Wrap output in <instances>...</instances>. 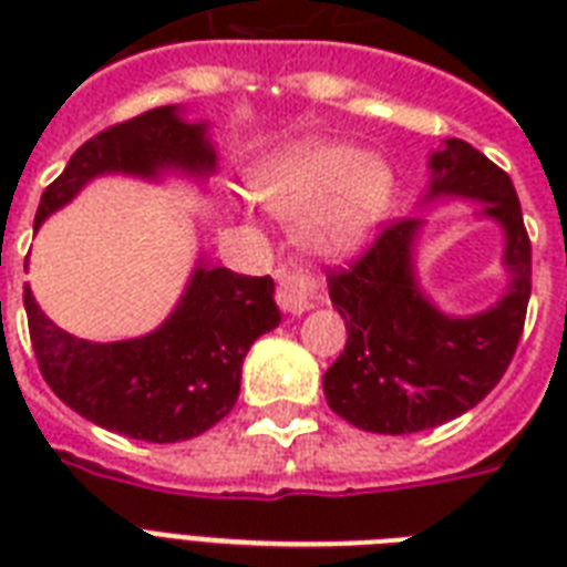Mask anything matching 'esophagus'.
Wrapping results in <instances>:
<instances>
[{"label": "esophagus", "mask_w": 567, "mask_h": 567, "mask_svg": "<svg viewBox=\"0 0 567 567\" xmlns=\"http://www.w3.org/2000/svg\"><path fill=\"white\" fill-rule=\"evenodd\" d=\"M276 302L291 315L315 309L320 302V279L311 276L309 270H291L279 267L276 270Z\"/></svg>", "instance_id": "esophagus-1"}]
</instances>
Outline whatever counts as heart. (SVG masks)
<instances>
[{
  "instance_id": "heart-1",
  "label": "heart",
  "mask_w": 567,
  "mask_h": 567,
  "mask_svg": "<svg viewBox=\"0 0 567 567\" xmlns=\"http://www.w3.org/2000/svg\"><path fill=\"white\" fill-rule=\"evenodd\" d=\"M258 196L285 220L302 217V238L320 252L362 244L385 220L394 173L379 155L353 146L306 141L291 146L258 179Z\"/></svg>"
}]
</instances>
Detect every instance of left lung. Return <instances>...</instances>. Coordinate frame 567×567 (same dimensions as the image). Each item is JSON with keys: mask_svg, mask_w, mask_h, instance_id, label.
Returning <instances> with one entry per match:
<instances>
[{"mask_svg": "<svg viewBox=\"0 0 567 567\" xmlns=\"http://www.w3.org/2000/svg\"><path fill=\"white\" fill-rule=\"evenodd\" d=\"M423 203L462 196L506 231L503 265L509 288L492 309L450 318L414 279L421 217L382 226L350 267L329 270V297L347 323V347L323 373L329 409L364 432L405 435L447 423L474 409L518 350L533 285V249L518 194L506 173L458 137L430 158Z\"/></svg>", "mask_w": 567, "mask_h": 567, "instance_id": "1", "label": "left lung"}]
</instances>
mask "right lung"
<instances>
[{
    "instance_id": "obj_1",
    "label": "right lung",
    "mask_w": 567,
    "mask_h": 567,
    "mask_svg": "<svg viewBox=\"0 0 567 567\" xmlns=\"http://www.w3.org/2000/svg\"><path fill=\"white\" fill-rule=\"evenodd\" d=\"M214 167L205 123H185L176 105L144 111L75 150L40 196L34 229L102 173L155 179L182 171L203 179ZM22 302L34 359L58 400L96 426L153 444L196 439L223 421L238 400L244 355L282 320L270 276H240L205 261L171 318L144 338L91 344L55 327L29 285Z\"/></svg>"
}]
</instances>
